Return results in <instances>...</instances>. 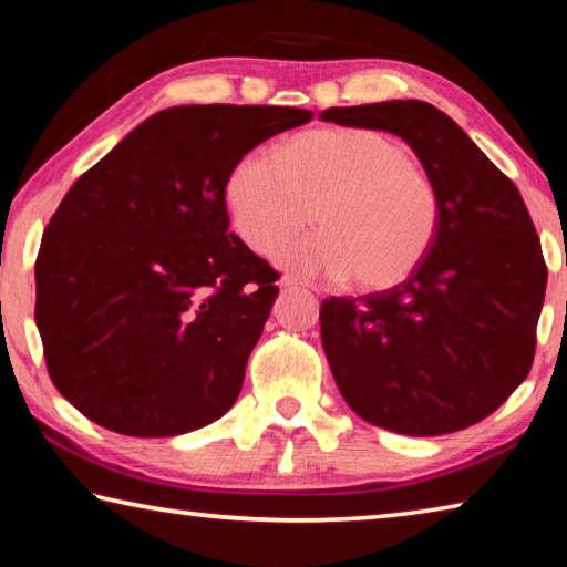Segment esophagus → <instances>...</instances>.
Instances as JSON below:
<instances>
[{"instance_id": "34e87169", "label": "esophagus", "mask_w": 567, "mask_h": 567, "mask_svg": "<svg viewBox=\"0 0 567 567\" xmlns=\"http://www.w3.org/2000/svg\"><path fill=\"white\" fill-rule=\"evenodd\" d=\"M280 287H285V290H297V287H307V282H302L300 277L295 275H285L280 280Z\"/></svg>"}]
</instances>
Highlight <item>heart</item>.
<instances>
[{
  "label": "heart",
  "instance_id": "b5f03b06",
  "mask_svg": "<svg viewBox=\"0 0 567 567\" xmlns=\"http://www.w3.org/2000/svg\"><path fill=\"white\" fill-rule=\"evenodd\" d=\"M239 237L270 255L309 221L321 229L277 252L300 275L348 277L358 290H390L425 262L443 199L405 142L375 127L312 130L275 155L252 152L227 179Z\"/></svg>",
  "mask_w": 567,
  "mask_h": 567
}]
</instances>
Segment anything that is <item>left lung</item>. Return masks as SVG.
Wrapping results in <instances>:
<instances>
[{
	"mask_svg": "<svg viewBox=\"0 0 567 567\" xmlns=\"http://www.w3.org/2000/svg\"><path fill=\"white\" fill-rule=\"evenodd\" d=\"M320 117L398 134L443 199L435 245L405 282L322 300V348L344 402L400 435L475 425L513 395L535 358L548 265L520 192L427 102L330 107Z\"/></svg>",
	"mask_w": 567,
	"mask_h": 567,
	"instance_id": "obj_1",
	"label": "left lung"
}]
</instances>
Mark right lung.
Returning a JSON list of instances; mask_svg holds the SVG:
<instances>
[{
    "instance_id": "right-lung-1",
    "label": "right lung",
    "mask_w": 567,
    "mask_h": 567,
    "mask_svg": "<svg viewBox=\"0 0 567 567\" xmlns=\"http://www.w3.org/2000/svg\"><path fill=\"white\" fill-rule=\"evenodd\" d=\"M310 110L187 104L152 114L74 182L34 262L54 388L132 437L205 427L235 405L280 272L229 233L227 179Z\"/></svg>"
}]
</instances>
